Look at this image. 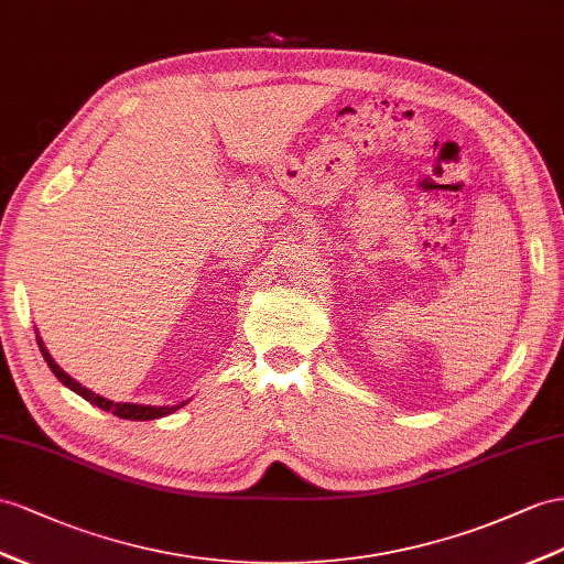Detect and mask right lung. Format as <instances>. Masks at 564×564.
<instances>
[{"label": "right lung", "instance_id": "obj_1", "mask_svg": "<svg viewBox=\"0 0 564 564\" xmlns=\"http://www.w3.org/2000/svg\"><path fill=\"white\" fill-rule=\"evenodd\" d=\"M37 345H40V352H42V357H45V362L50 365V369L54 371V377L59 379L64 386H68L70 391L74 393H78V395H83L85 400L88 402H93V405H97L99 410H105V412H111V414H117V416H121V420H133V422H148V420H156V416H166V414H171V412H176L181 405H176V408H152V405H131V402H111V400H107V398H99L97 393H93V391H88V388H83L78 381H74L68 377V373L54 362V359L50 357V352H47V348L45 345H42V340L37 338Z\"/></svg>", "mask_w": 564, "mask_h": 564}]
</instances>
